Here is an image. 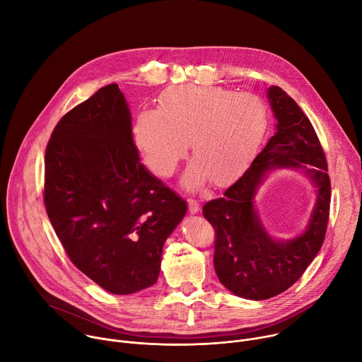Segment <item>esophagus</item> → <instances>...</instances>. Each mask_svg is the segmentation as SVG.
<instances>
[{
	"label": "esophagus",
	"instance_id": "esophagus-1",
	"mask_svg": "<svg viewBox=\"0 0 362 362\" xmlns=\"http://www.w3.org/2000/svg\"><path fill=\"white\" fill-rule=\"evenodd\" d=\"M187 206H189V212H190L192 215L197 214V212H199V209H200V204H199V202H197V200H194V199H187Z\"/></svg>",
	"mask_w": 362,
	"mask_h": 362
}]
</instances>
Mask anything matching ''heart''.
Instances as JSON below:
<instances>
[{
	"instance_id": "heart-1",
	"label": "heart",
	"mask_w": 362,
	"mask_h": 362,
	"mask_svg": "<svg viewBox=\"0 0 362 362\" xmlns=\"http://www.w3.org/2000/svg\"><path fill=\"white\" fill-rule=\"evenodd\" d=\"M268 127V112L259 97L223 87L179 86L159 100V110L137 113L132 136L147 168L170 176L190 150L196 158L183 175L187 189L211 177L226 183L255 158Z\"/></svg>"
}]
</instances>
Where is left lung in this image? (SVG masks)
I'll return each mask as SVG.
<instances>
[{"instance_id":"left-lung-1","label":"left lung","mask_w":362,"mask_h":362,"mask_svg":"<svg viewBox=\"0 0 362 362\" xmlns=\"http://www.w3.org/2000/svg\"><path fill=\"white\" fill-rule=\"evenodd\" d=\"M267 97L276 133L222 197L203 206L216 232L214 265L221 284L252 300L282 293L311 265L325 239L331 202L325 154L311 122L281 87L271 86ZM282 168L303 171L317 187V199L304 232L278 241L264 229L254 196L271 171Z\"/></svg>"}]
</instances>
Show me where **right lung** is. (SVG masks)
<instances>
[{"mask_svg": "<svg viewBox=\"0 0 362 362\" xmlns=\"http://www.w3.org/2000/svg\"><path fill=\"white\" fill-rule=\"evenodd\" d=\"M44 203L70 261L115 295L156 284L163 245L187 211L140 162L117 84L57 123L45 148Z\"/></svg>", "mask_w": 362, "mask_h": 362, "instance_id": "obj_1", "label": "right lung"}]
</instances>
